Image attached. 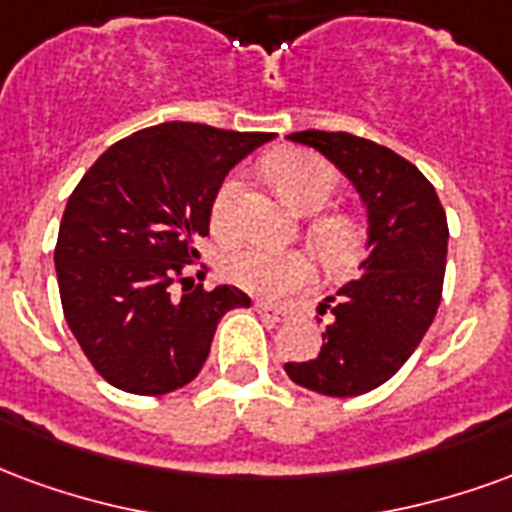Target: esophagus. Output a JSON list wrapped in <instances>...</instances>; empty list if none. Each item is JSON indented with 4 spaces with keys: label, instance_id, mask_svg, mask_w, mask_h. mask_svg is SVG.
Returning <instances> with one entry per match:
<instances>
[{
    "label": "esophagus",
    "instance_id": "obj_1",
    "mask_svg": "<svg viewBox=\"0 0 512 512\" xmlns=\"http://www.w3.org/2000/svg\"><path fill=\"white\" fill-rule=\"evenodd\" d=\"M253 308L259 313L261 319L267 322H286L289 319V311L286 308H278V305H270V302H253Z\"/></svg>",
    "mask_w": 512,
    "mask_h": 512
}]
</instances>
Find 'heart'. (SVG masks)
<instances>
[{"instance_id": "b5f03b06", "label": "heart", "mask_w": 512, "mask_h": 512, "mask_svg": "<svg viewBox=\"0 0 512 512\" xmlns=\"http://www.w3.org/2000/svg\"><path fill=\"white\" fill-rule=\"evenodd\" d=\"M261 169L281 193L283 201L302 215L322 210L338 185V174L327 160L311 152H297V149L275 152L264 160ZM242 188H245L242 179L231 174L220 182L218 193L212 199L210 223L220 240H231L237 234ZM308 240L313 242L316 253L330 270L343 272L354 267L363 256L365 226L349 212H330L308 226ZM220 270L226 275V281L259 297H281L313 281V261L305 253L275 251L264 245L234 248L223 259Z\"/></svg>"}]
</instances>
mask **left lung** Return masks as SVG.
<instances>
[{
	"label": "left lung",
	"instance_id": "left-lung-1",
	"mask_svg": "<svg viewBox=\"0 0 512 512\" xmlns=\"http://www.w3.org/2000/svg\"><path fill=\"white\" fill-rule=\"evenodd\" d=\"M286 138L322 152L360 193L368 256L360 278L322 302L330 322L319 357L283 368L313 393L363 395L398 374L434 322L445 281L447 215L434 185L393 149L327 130Z\"/></svg>",
	"mask_w": 512,
	"mask_h": 512
}]
</instances>
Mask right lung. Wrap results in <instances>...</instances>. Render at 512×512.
I'll return each mask as SVG.
<instances>
[{
    "label": "right lung",
    "mask_w": 512,
    "mask_h": 512,
    "mask_svg": "<svg viewBox=\"0 0 512 512\" xmlns=\"http://www.w3.org/2000/svg\"><path fill=\"white\" fill-rule=\"evenodd\" d=\"M272 133L163 122L108 147L67 199L59 223V297L67 327L108 384L163 395L199 376L218 322L251 297L174 283L210 234L212 199ZM190 281V278H182Z\"/></svg>",
    "instance_id": "right-lung-1"
}]
</instances>
